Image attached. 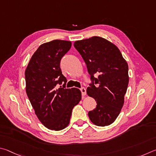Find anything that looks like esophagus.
I'll use <instances>...</instances> for the list:
<instances>
[{
  "mask_svg": "<svg viewBox=\"0 0 156 156\" xmlns=\"http://www.w3.org/2000/svg\"><path fill=\"white\" fill-rule=\"evenodd\" d=\"M80 90L81 92V94H82V96H85L86 94V89L85 88H81L80 89Z\"/></svg>",
  "mask_w": 156,
  "mask_h": 156,
  "instance_id": "esophagus-1",
  "label": "esophagus"
}]
</instances>
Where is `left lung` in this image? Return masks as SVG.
<instances>
[{
    "label": "left lung",
    "mask_w": 156,
    "mask_h": 156,
    "mask_svg": "<svg viewBox=\"0 0 156 156\" xmlns=\"http://www.w3.org/2000/svg\"><path fill=\"white\" fill-rule=\"evenodd\" d=\"M74 46L86 62L92 81L87 94L97 103L96 108L88 112L89 118L97 126L110 125L124 104L129 83L126 60L115 44L101 37L76 41Z\"/></svg>",
    "instance_id": "1"
}]
</instances>
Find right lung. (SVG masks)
I'll return each mask as SVG.
<instances>
[{
    "mask_svg": "<svg viewBox=\"0 0 156 156\" xmlns=\"http://www.w3.org/2000/svg\"><path fill=\"white\" fill-rule=\"evenodd\" d=\"M70 41L54 40L41 44L25 70L26 92L35 114L49 129L59 131L70 122L72 110L81 99L78 88H65L66 78L59 64L70 50ZM64 83L63 88L56 86Z\"/></svg>",
    "mask_w": 156,
    "mask_h": 156,
    "instance_id": "1",
    "label": "right lung"
}]
</instances>
